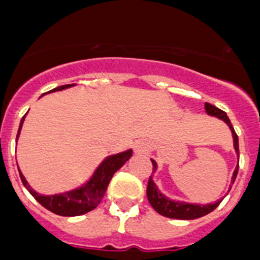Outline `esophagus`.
I'll use <instances>...</instances> for the list:
<instances>
[{"label": "esophagus", "instance_id": "34e87169", "mask_svg": "<svg viewBox=\"0 0 260 260\" xmlns=\"http://www.w3.org/2000/svg\"><path fill=\"white\" fill-rule=\"evenodd\" d=\"M136 150L139 151V153H145L147 150V147L144 142H140V144L136 145Z\"/></svg>", "mask_w": 260, "mask_h": 260}]
</instances>
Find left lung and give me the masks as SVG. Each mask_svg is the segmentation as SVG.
I'll list each match as a JSON object with an SVG mask.
<instances>
[{"label":"left lung","mask_w":260,"mask_h":260,"mask_svg":"<svg viewBox=\"0 0 260 260\" xmlns=\"http://www.w3.org/2000/svg\"><path fill=\"white\" fill-rule=\"evenodd\" d=\"M206 113L211 116H216V118L221 119L223 121H225L228 127L231 128L233 135V142H235V150L237 153V155L240 154L238 151V136L236 135L235 128H233L232 123L229 120V118L226 116V114L224 113L223 110L217 109L216 106L211 104H205ZM151 163H153V172H155L156 170V163L151 159ZM238 174V165L236 167L235 172H233L232 176V182H235L236 176ZM146 196L147 200L150 202L151 207L155 210L158 214L163 215L166 217H171V219H179V220H193V219H198V217H202L205 215L210 214L211 211H214L217 206L220 205L221 200L217 201L215 203H210V205H196V203H185V202H177V201H172L170 198H167L166 196H163L160 191L158 190L156 185L154 184L151 176L149 177V182H147V189H146Z\"/></svg>","instance_id":"left-lung-1"}]
</instances>
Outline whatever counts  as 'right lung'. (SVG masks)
I'll list each match as a JSON object with an SVG mask.
<instances>
[{"label":"right lung","mask_w":260,"mask_h":260,"mask_svg":"<svg viewBox=\"0 0 260 260\" xmlns=\"http://www.w3.org/2000/svg\"><path fill=\"white\" fill-rule=\"evenodd\" d=\"M72 85L74 84L58 86V88H54L50 92L66 89V88H70ZM24 118L25 115L23 116L22 121H20L19 131H18L16 139L19 137ZM131 156H132V150H127L123 151V153L115 154V155L107 156L104 162L100 165V167L95 170L92 179L86 182L85 185L79 189H75V190L66 191V193L62 194H54V196H41V194L35 191L31 186L28 185L27 180L24 179V176H23L20 171L19 175L23 185L32 194V197H35V200L40 205L44 206L46 210L54 212L57 215H60V216H79V215L92 211V210H94L100 205V202L104 198L105 193H106L110 180L113 179L114 174H115L119 168L123 167V165L127 162Z\"/></svg>","instance_id":"right-lung-1"}]
</instances>
